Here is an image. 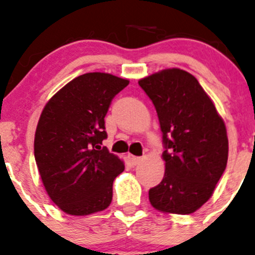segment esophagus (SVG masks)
<instances>
[{"label":"esophagus","mask_w":255,"mask_h":255,"mask_svg":"<svg viewBox=\"0 0 255 255\" xmlns=\"http://www.w3.org/2000/svg\"><path fill=\"white\" fill-rule=\"evenodd\" d=\"M128 159H129V162L132 163L133 165H137L138 163L142 160V158L140 157H135V155H132V154H128Z\"/></svg>","instance_id":"esophagus-1"}]
</instances>
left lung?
I'll return each mask as SVG.
<instances>
[{
	"label": "left lung",
	"instance_id": "left-lung-1",
	"mask_svg": "<svg viewBox=\"0 0 255 255\" xmlns=\"http://www.w3.org/2000/svg\"><path fill=\"white\" fill-rule=\"evenodd\" d=\"M154 105L162 130L165 172L149 189L164 213L190 214L212 197L226 170V125L194 76L169 68L138 81Z\"/></svg>",
	"mask_w": 255,
	"mask_h": 255
}]
</instances>
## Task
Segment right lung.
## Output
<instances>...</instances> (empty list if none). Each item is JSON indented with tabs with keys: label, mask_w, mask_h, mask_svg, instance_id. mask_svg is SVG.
<instances>
[{
	"label": "right lung",
	"mask_w": 255,
	"mask_h": 255,
	"mask_svg": "<svg viewBox=\"0 0 255 255\" xmlns=\"http://www.w3.org/2000/svg\"><path fill=\"white\" fill-rule=\"evenodd\" d=\"M129 81L110 73L78 76L44 106L34 134V159L47 194L71 216H88L112 202L113 180L125 170L102 147L105 117Z\"/></svg>",
	"instance_id": "add662e5"
}]
</instances>
